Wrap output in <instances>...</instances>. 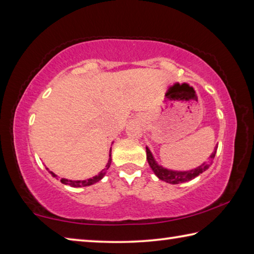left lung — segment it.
<instances>
[{
    "label": "left lung",
    "mask_w": 254,
    "mask_h": 254,
    "mask_svg": "<svg viewBox=\"0 0 254 254\" xmlns=\"http://www.w3.org/2000/svg\"><path fill=\"white\" fill-rule=\"evenodd\" d=\"M216 149H217V147L215 148L213 153L210 154L208 161L204 162L203 165L197 167V168L191 169V170H187V171H177V170H170V169L163 168L162 166L158 165L157 161L154 160V158L152 156L151 151H150V149L148 147H145V150H147V160L149 162L150 167H151V169L153 170V173L156 174L157 177L160 180H163V182H166L168 184H173V185L189 182V180L194 179L197 177V176L203 174L205 170H207L209 168V166L212 165L215 154H216Z\"/></svg>",
    "instance_id": "8db88e82"
}]
</instances>
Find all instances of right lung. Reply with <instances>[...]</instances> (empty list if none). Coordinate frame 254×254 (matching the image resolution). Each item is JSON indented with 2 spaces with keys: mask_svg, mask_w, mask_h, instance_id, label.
<instances>
[{
  "mask_svg": "<svg viewBox=\"0 0 254 254\" xmlns=\"http://www.w3.org/2000/svg\"><path fill=\"white\" fill-rule=\"evenodd\" d=\"M111 152H112V149H110V154H109L110 158H109V161H107L106 168L103 169L98 175L94 176V177L89 178V179H86V180H69V179H66V178H62V179H60V182H62L63 184H65V185H69V186H71V187H86V186H91V185L95 184L97 182H100V180L105 176L107 169L110 168V165H111V161H112ZM47 170H49V169L47 168ZM49 173L51 174V176H53V177L58 179V176L56 175V174H54L53 171H49Z\"/></svg>",
  "mask_w": 254,
  "mask_h": 254,
  "instance_id": "obj_1",
  "label": "right lung"
}]
</instances>
